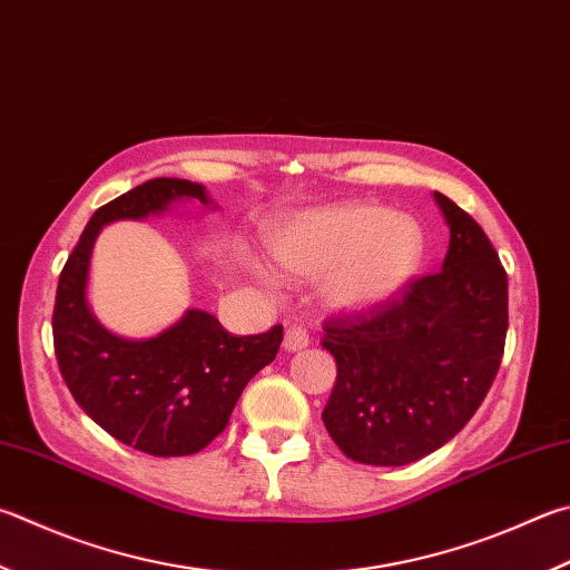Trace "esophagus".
I'll use <instances>...</instances> for the list:
<instances>
[{"label":"esophagus","instance_id":"obj_1","mask_svg":"<svg viewBox=\"0 0 570 570\" xmlns=\"http://www.w3.org/2000/svg\"><path fill=\"white\" fill-rule=\"evenodd\" d=\"M308 328L304 324H298V321H292V324L286 326V334H284V348L286 351H302L308 346Z\"/></svg>","mask_w":570,"mask_h":570}]
</instances>
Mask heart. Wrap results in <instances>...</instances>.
I'll return each instance as SVG.
<instances>
[{
  "label": "heart",
  "mask_w": 570,
  "mask_h": 570,
  "mask_svg": "<svg viewBox=\"0 0 570 570\" xmlns=\"http://www.w3.org/2000/svg\"><path fill=\"white\" fill-rule=\"evenodd\" d=\"M286 272L326 276V296L338 308L389 302L416 274L423 234L409 216L374 204H341L296 216L268 236Z\"/></svg>",
  "instance_id": "obj_1"
}]
</instances>
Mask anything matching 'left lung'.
I'll return each instance as SVG.
<instances>
[{"instance_id": "left-lung-1", "label": "left lung", "mask_w": 570, "mask_h": 570, "mask_svg": "<svg viewBox=\"0 0 570 570\" xmlns=\"http://www.w3.org/2000/svg\"><path fill=\"white\" fill-rule=\"evenodd\" d=\"M451 242L443 268L389 302L324 321L336 384L321 419L346 459L406 465L451 441L499 374L509 276L485 232L436 194Z\"/></svg>"}]
</instances>
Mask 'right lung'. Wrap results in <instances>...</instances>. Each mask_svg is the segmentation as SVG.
Listing matches in <instances>:
<instances>
[{
  "instance_id": "add662e5",
  "label": "right lung",
  "mask_w": 570,
  "mask_h": 570,
  "mask_svg": "<svg viewBox=\"0 0 570 570\" xmlns=\"http://www.w3.org/2000/svg\"><path fill=\"white\" fill-rule=\"evenodd\" d=\"M209 204L202 184L149 179L99 206L59 274L55 354L71 396L109 436L159 459L191 456L219 436L244 386L276 358L284 326L234 336L206 312L186 316L164 334L127 341L91 316L87 306L89 256L101 226L144 219L174 199Z\"/></svg>"
}]
</instances>
